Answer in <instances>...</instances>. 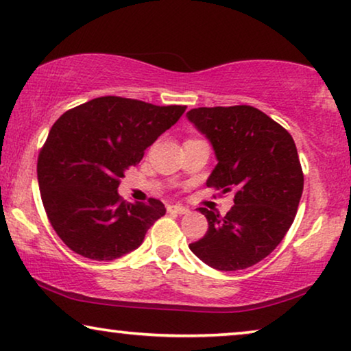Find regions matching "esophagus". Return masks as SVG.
<instances>
[{"label":"esophagus","instance_id":"obj_1","mask_svg":"<svg viewBox=\"0 0 351 351\" xmlns=\"http://www.w3.org/2000/svg\"><path fill=\"white\" fill-rule=\"evenodd\" d=\"M167 210H169V213H176V214H189L190 213L189 208H185V206H180V204L167 206Z\"/></svg>","mask_w":351,"mask_h":351}]
</instances>
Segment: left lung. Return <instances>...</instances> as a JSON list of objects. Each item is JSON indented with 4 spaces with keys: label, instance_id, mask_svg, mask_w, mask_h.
Returning a JSON list of instances; mask_svg holds the SVG:
<instances>
[{
    "label": "left lung",
    "instance_id": "1",
    "mask_svg": "<svg viewBox=\"0 0 351 351\" xmlns=\"http://www.w3.org/2000/svg\"><path fill=\"white\" fill-rule=\"evenodd\" d=\"M186 117L219 160L206 185L234 195L223 217L199 208L209 228L191 252L215 270L256 265L281 243L299 208L304 172L294 138L251 105L191 108Z\"/></svg>",
    "mask_w": 351,
    "mask_h": 351
}]
</instances>
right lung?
<instances>
[{
	"mask_svg": "<svg viewBox=\"0 0 351 351\" xmlns=\"http://www.w3.org/2000/svg\"><path fill=\"white\" fill-rule=\"evenodd\" d=\"M105 95L69 110L51 128L38 155V184L52 228L71 251L114 261L141 246L166 214L160 199L128 203L118 195L129 167L185 112Z\"/></svg>",
	"mask_w": 351,
	"mask_h": 351,
	"instance_id": "1",
	"label": "right lung"
}]
</instances>
